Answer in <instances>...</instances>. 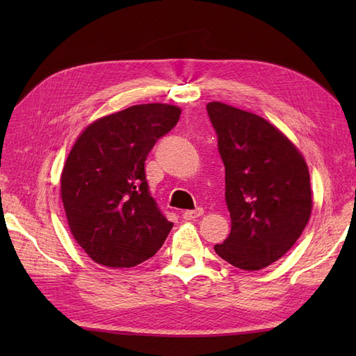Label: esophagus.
Instances as JSON below:
<instances>
[{
    "label": "esophagus",
    "mask_w": 356,
    "mask_h": 356,
    "mask_svg": "<svg viewBox=\"0 0 356 356\" xmlns=\"http://www.w3.org/2000/svg\"><path fill=\"white\" fill-rule=\"evenodd\" d=\"M202 215H203V209L196 208L193 211H184V213H182V218H184V220H196V218L202 217Z\"/></svg>",
    "instance_id": "esophagus-1"
}]
</instances>
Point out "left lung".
Listing matches in <instances>:
<instances>
[{
  "label": "left lung",
  "mask_w": 356,
  "mask_h": 356,
  "mask_svg": "<svg viewBox=\"0 0 356 356\" xmlns=\"http://www.w3.org/2000/svg\"><path fill=\"white\" fill-rule=\"evenodd\" d=\"M225 168L232 232L213 250L243 270L270 266L303 233L312 212L309 169L289 139L263 117L207 105Z\"/></svg>",
  "instance_id": "1"
}]
</instances>
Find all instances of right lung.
Returning a JSON list of instances; mask_svg holds the SVG:
<instances>
[{
	"label": "right lung",
	"instance_id": "right-lung-1",
	"mask_svg": "<svg viewBox=\"0 0 356 356\" xmlns=\"http://www.w3.org/2000/svg\"><path fill=\"white\" fill-rule=\"evenodd\" d=\"M179 115L174 105H134L96 120L75 141L60 196L74 239L95 263L134 267L165 243L174 222L149 193L144 166Z\"/></svg>",
	"mask_w": 356,
	"mask_h": 356
}]
</instances>
